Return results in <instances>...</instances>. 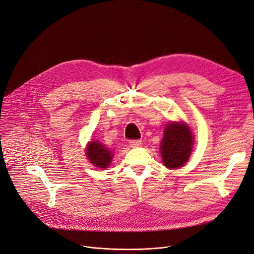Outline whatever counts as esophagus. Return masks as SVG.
Masks as SVG:
<instances>
[{
  "instance_id": "obj_1",
  "label": "esophagus",
  "mask_w": 254,
  "mask_h": 254,
  "mask_svg": "<svg viewBox=\"0 0 254 254\" xmlns=\"http://www.w3.org/2000/svg\"><path fill=\"white\" fill-rule=\"evenodd\" d=\"M141 144H142V141L141 140H130L129 141V145H130V147H139V146H141Z\"/></svg>"
}]
</instances>
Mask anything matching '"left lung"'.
I'll list each match as a JSON object with an SVG mask.
<instances>
[{"label":"left lung","instance_id":"1","mask_svg":"<svg viewBox=\"0 0 254 254\" xmlns=\"http://www.w3.org/2000/svg\"><path fill=\"white\" fill-rule=\"evenodd\" d=\"M192 144L193 135L185 122L167 124L160 142L162 162L171 170L184 166L190 156Z\"/></svg>","mask_w":254,"mask_h":254}]
</instances>
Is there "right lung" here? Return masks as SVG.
Segmentation results:
<instances>
[{
	"instance_id": "1",
	"label": "right lung",
	"mask_w": 254,
	"mask_h": 254,
	"mask_svg": "<svg viewBox=\"0 0 254 254\" xmlns=\"http://www.w3.org/2000/svg\"><path fill=\"white\" fill-rule=\"evenodd\" d=\"M86 153L90 162L99 170L109 167L113 159V153L100 141H91L88 143Z\"/></svg>"
}]
</instances>
